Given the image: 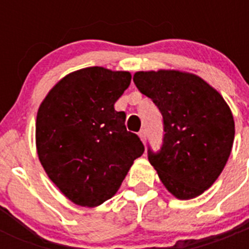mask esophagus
Masks as SVG:
<instances>
[{"label": "esophagus", "instance_id": "34e87169", "mask_svg": "<svg viewBox=\"0 0 249 249\" xmlns=\"http://www.w3.org/2000/svg\"><path fill=\"white\" fill-rule=\"evenodd\" d=\"M138 136H140V138L142 140V142H143V143H146V140H147L146 131H144V129H141V131L138 132Z\"/></svg>", "mask_w": 249, "mask_h": 249}]
</instances>
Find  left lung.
Returning a JSON list of instances; mask_svg holds the SVG:
<instances>
[{"instance_id":"left-lung-1","label":"left lung","mask_w":249,"mask_h":249,"mask_svg":"<svg viewBox=\"0 0 249 249\" xmlns=\"http://www.w3.org/2000/svg\"><path fill=\"white\" fill-rule=\"evenodd\" d=\"M133 82L163 117L160 151L148 160L167 190L191 199L208 190L231 155L234 121L221 94L198 76L179 71L136 72Z\"/></svg>"}]
</instances>
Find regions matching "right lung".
I'll list each match as a JSON object with an SVG mask.
<instances>
[{
	"instance_id": "obj_1",
	"label": "right lung",
	"mask_w": 249,
	"mask_h": 249,
	"mask_svg": "<svg viewBox=\"0 0 249 249\" xmlns=\"http://www.w3.org/2000/svg\"><path fill=\"white\" fill-rule=\"evenodd\" d=\"M131 73L89 67L70 73L39 106L36 144L41 164L73 203L100 206L117 192L144 146L114 103Z\"/></svg>"
}]
</instances>
